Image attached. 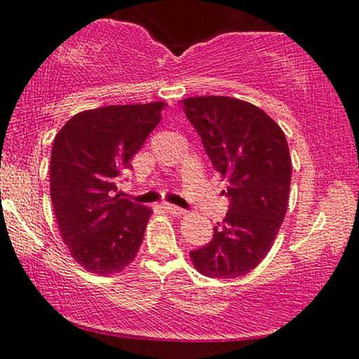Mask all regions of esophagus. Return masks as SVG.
<instances>
[{
	"instance_id": "34e87169",
	"label": "esophagus",
	"mask_w": 359,
	"mask_h": 359,
	"mask_svg": "<svg viewBox=\"0 0 359 359\" xmlns=\"http://www.w3.org/2000/svg\"><path fill=\"white\" fill-rule=\"evenodd\" d=\"M161 208H163V209L166 210V212H170L171 215H184V214H186V210H184V209L178 208V205L168 204V203H165L163 205H161Z\"/></svg>"
}]
</instances>
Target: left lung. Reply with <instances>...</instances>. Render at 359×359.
Listing matches in <instances>:
<instances>
[{"mask_svg": "<svg viewBox=\"0 0 359 359\" xmlns=\"http://www.w3.org/2000/svg\"><path fill=\"white\" fill-rule=\"evenodd\" d=\"M212 166L227 178L229 212L208 245L191 252L208 278H237L257 268L273 247L287 210L291 155L284 132L266 112L229 96L183 101Z\"/></svg>", "mask_w": 359, "mask_h": 359, "instance_id": "obj_1", "label": "left lung"}]
</instances>
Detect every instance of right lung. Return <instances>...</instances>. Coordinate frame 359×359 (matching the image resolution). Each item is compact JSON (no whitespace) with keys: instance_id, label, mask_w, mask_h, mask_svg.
I'll return each instance as SVG.
<instances>
[{"instance_id":"right-lung-1","label":"right lung","mask_w":359,"mask_h":359,"mask_svg":"<svg viewBox=\"0 0 359 359\" xmlns=\"http://www.w3.org/2000/svg\"><path fill=\"white\" fill-rule=\"evenodd\" d=\"M165 102L104 106L73 116L50 158V198L62 238L86 271L107 276L139 252L151 209L117 193V178L158 126Z\"/></svg>"}]
</instances>
